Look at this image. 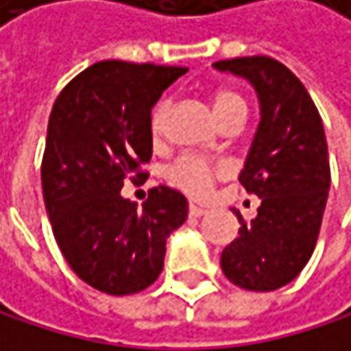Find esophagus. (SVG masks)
I'll return each mask as SVG.
<instances>
[{"label":"esophagus","mask_w":351,"mask_h":351,"mask_svg":"<svg viewBox=\"0 0 351 351\" xmlns=\"http://www.w3.org/2000/svg\"><path fill=\"white\" fill-rule=\"evenodd\" d=\"M188 213H190V217H201V215H205V209H203V207H197V205H192V203H190V207H188Z\"/></svg>","instance_id":"34e87169"}]
</instances>
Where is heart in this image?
I'll return each mask as SVG.
<instances>
[{"mask_svg":"<svg viewBox=\"0 0 351 351\" xmlns=\"http://www.w3.org/2000/svg\"><path fill=\"white\" fill-rule=\"evenodd\" d=\"M237 106H245L243 104V98L237 92L221 87V90H217L213 94V110H215V117L217 119L221 114H226L228 110L237 108ZM167 112H169V100H161L159 104L154 106V110L150 114V132L154 136H161V132L165 128ZM217 171H219V167L211 165L209 161L201 159V156L186 154V156H180V159L167 169V178L180 190H184L186 195L201 199V197L209 195L213 178H215Z\"/></svg>","mask_w":351,"mask_h":351,"instance_id":"b5f03b06","label":"heart"}]
</instances>
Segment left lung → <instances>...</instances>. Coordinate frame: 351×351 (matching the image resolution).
I'll list each match as a JSON object with an SVG mask.
<instances>
[{"label": "left lung", "mask_w": 351, "mask_h": 351, "mask_svg": "<svg viewBox=\"0 0 351 351\" xmlns=\"http://www.w3.org/2000/svg\"><path fill=\"white\" fill-rule=\"evenodd\" d=\"M213 69L247 79L257 94L259 125L239 182L257 195V217L221 251L226 278L247 291H276L312 257L330 188L322 119L285 64L268 56L219 60Z\"/></svg>", "instance_id": "left-lung-1"}]
</instances>
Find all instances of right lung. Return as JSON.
Wrapping results in <instances>:
<instances>
[{"mask_svg": "<svg viewBox=\"0 0 351 351\" xmlns=\"http://www.w3.org/2000/svg\"><path fill=\"white\" fill-rule=\"evenodd\" d=\"M184 66L102 60L79 73L54 102L41 163L43 201L73 272L108 295H134L159 278L169 234L188 201L152 188L138 209L123 199L152 156L150 110Z\"/></svg>", "mask_w": 351, "mask_h": 351, "instance_id": "1", "label": "right lung"}]
</instances>
